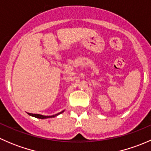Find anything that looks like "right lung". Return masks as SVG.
<instances>
[{
	"mask_svg": "<svg viewBox=\"0 0 151 151\" xmlns=\"http://www.w3.org/2000/svg\"><path fill=\"white\" fill-rule=\"evenodd\" d=\"M63 111H62L61 112H59V113L56 114V115H52V116H44V115H39V114H32V113H28V115H31V116H33L35 117V118H40V119H45V118H53V117H55L56 115H59V114L62 113Z\"/></svg>",
	"mask_w": 151,
	"mask_h": 151,
	"instance_id": "obj_1",
	"label": "right lung"
}]
</instances>
